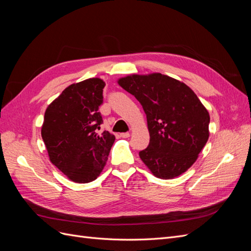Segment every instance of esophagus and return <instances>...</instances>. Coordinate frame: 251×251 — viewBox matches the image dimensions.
<instances>
[{
  "label": "esophagus",
  "mask_w": 251,
  "mask_h": 251,
  "mask_svg": "<svg viewBox=\"0 0 251 251\" xmlns=\"http://www.w3.org/2000/svg\"><path fill=\"white\" fill-rule=\"evenodd\" d=\"M120 137H123V138H128V137H130V133H128V132L121 133V134H120Z\"/></svg>",
  "instance_id": "1"
}]
</instances>
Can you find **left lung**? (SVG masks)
Returning <instances> with one entry per match:
<instances>
[{"mask_svg": "<svg viewBox=\"0 0 251 251\" xmlns=\"http://www.w3.org/2000/svg\"><path fill=\"white\" fill-rule=\"evenodd\" d=\"M147 115L150 143L139 151L156 177L172 179L191 168L208 140L209 114L194 91L166 75H131L118 80Z\"/></svg>", "mask_w": 251, "mask_h": 251, "instance_id": "left-lung-1", "label": "left lung"}]
</instances>
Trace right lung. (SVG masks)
I'll return each mask as SVG.
<instances>
[{
  "mask_svg": "<svg viewBox=\"0 0 251 251\" xmlns=\"http://www.w3.org/2000/svg\"><path fill=\"white\" fill-rule=\"evenodd\" d=\"M104 86L100 78L73 83L45 112L42 137L50 160L78 183L100 176L115 141L107 131L96 132L103 123L98 109L103 102Z\"/></svg>",
  "mask_w": 251,
  "mask_h": 251,
  "instance_id": "obj_1",
  "label": "right lung"
}]
</instances>
